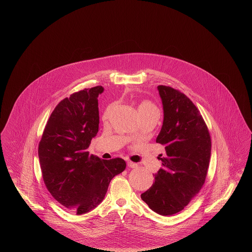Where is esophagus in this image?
I'll list each match as a JSON object with an SVG mask.
<instances>
[{
    "mask_svg": "<svg viewBox=\"0 0 252 252\" xmlns=\"http://www.w3.org/2000/svg\"><path fill=\"white\" fill-rule=\"evenodd\" d=\"M126 163H127V166H128V167H130V168L137 167V164H136V163H134V162H132V161H130V160H128V161H127V162H126Z\"/></svg>",
    "mask_w": 252,
    "mask_h": 252,
    "instance_id": "1",
    "label": "esophagus"
}]
</instances>
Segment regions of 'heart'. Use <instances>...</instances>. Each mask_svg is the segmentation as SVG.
Listing matches in <instances>:
<instances>
[{
    "label": "heart",
    "instance_id": "heart-1",
    "mask_svg": "<svg viewBox=\"0 0 252 252\" xmlns=\"http://www.w3.org/2000/svg\"><path fill=\"white\" fill-rule=\"evenodd\" d=\"M111 108V106H109L107 108V111H106V115H108L109 110ZM138 109H139V112H140V115L141 117L145 116V115H148V114H158V108L157 107L156 105L151 102L150 100H142L138 106Z\"/></svg>",
    "mask_w": 252,
    "mask_h": 252
}]
</instances>
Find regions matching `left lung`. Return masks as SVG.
Returning <instances> with one entry per match:
<instances>
[{
    "label": "left lung",
    "instance_id": "obj_1",
    "mask_svg": "<svg viewBox=\"0 0 252 252\" xmlns=\"http://www.w3.org/2000/svg\"><path fill=\"white\" fill-rule=\"evenodd\" d=\"M158 90L164 117L156 142L166 154L153 185L141 197L157 214L167 216L182 211L203 187L212 141L200 111L187 96L169 86Z\"/></svg>",
    "mask_w": 252,
    "mask_h": 252
}]
</instances>
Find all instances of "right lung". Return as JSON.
I'll use <instances>...</instances> for the list:
<instances>
[{"label":"right lung","instance_id":"add662e5","mask_svg":"<svg viewBox=\"0 0 252 252\" xmlns=\"http://www.w3.org/2000/svg\"><path fill=\"white\" fill-rule=\"evenodd\" d=\"M102 86L73 93L49 117L38 144L44 184L67 210L83 215L102 202L110 180L126 169L121 158L101 159L88 148L99 127Z\"/></svg>","mask_w":252,"mask_h":252}]
</instances>
